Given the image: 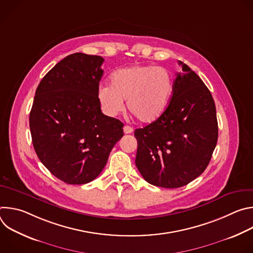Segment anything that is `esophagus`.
I'll return each mask as SVG.
<instances>
[{
  "instance_id": "34e87169",
  "label": "esophagus",
  "mask_w": 253,
  "mask_h": 253,
  "mask_svg": "<svg viewBox=\"0 0 253 253\" xmlns=\"http://www.w3.org/2000/svg\"><path fill=\"white\" fill-rule=\"evenodd\" d=\"M123 131H124V133H125V134H130V133H132V132H133V128H132V127H130V126H124Z\"/></svg>"
}]
</instances>
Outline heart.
Returning a JSON list of instances; mask_svg holds the SVG:
<instances>
[{
	"mask_svg": "<svg viewBox=\"0 0 253 253\" xmlns=\"http://www.w3.org/2000/svg\"><path fill=\"white\" fill-rule=\"evenodd\" d=\"M173 81L169 72L152 65H133L115 71L110 86H100L98 100L102 110L114 117L129 111L142 123H152L165 112L172 94Z\"/></svg>",
	"mask_w": 253,
	"mask_h": 253,
	"instance_id": "1",
	"label": "heart"
}]
</instances>
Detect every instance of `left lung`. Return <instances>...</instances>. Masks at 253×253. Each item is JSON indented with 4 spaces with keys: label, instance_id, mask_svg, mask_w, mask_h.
<instances>
[{
    "label": "left lung",
    "instance_id": "1",
    "mask_svg": "<svg viewBox=\"0 0 253 253\" xmlns=\"http://www.w3.org/2000/svg\"><path fill=\"white\" fill-rule=\"evenodd\" d=\"M178 64L182 71L176 74L165 112L134 132L139 172L148 183L163 188L182 187L202 174L218 138L210 91L186 64Z\"/></svg>",
    "mask_w": 253,
    "mask_h": 253
}]
</instances>
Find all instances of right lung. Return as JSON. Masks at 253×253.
Returning a JSON list of instances; mask_svg holds the SVG:
<instances>
[{
  "label": "right lung",
  "instance_id": "right-lung-1",
  "mask_svg": "<svg viewBox=\"0 0 253 253\" xmlns=\"http://www.w3.org/2000/svg\"><path fill=\"white\" fill-rule=\"evenodd\" d=\"M100 56L75 53L40 82L30 112L34 149L44 166L68 184H85L105 167L123 136V123L101 112Z\"/></svg>",
  "mask_w": 253,
  "mask_h": 253
}]
</instances>
